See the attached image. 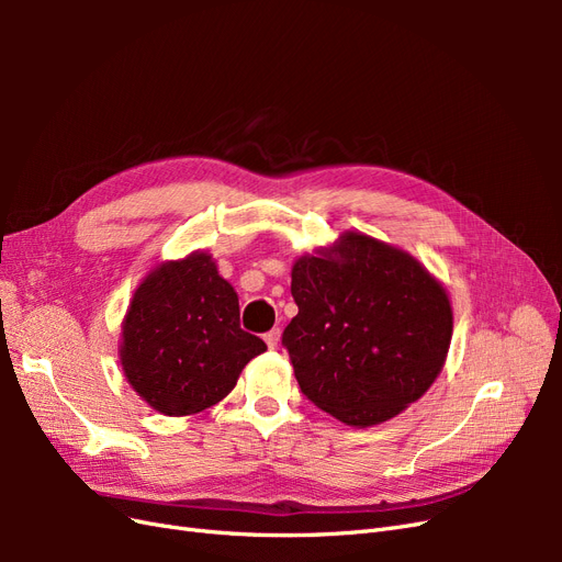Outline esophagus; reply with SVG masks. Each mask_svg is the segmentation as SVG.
I'll return each mask as SVG.
<instances>
[{
	"label": "esophagus",
	"mask_w": 562,
	"mask_h": 562,
	"mask_svg": "<svg viewBox=\"0 0 562 562\" xmlns=\"http://www.w3.org/2000/svg\"><path fill=\"white\" fill-rule=\"evenodd\" d=\"M265 342L269 349H277L281 342V330L279 328H271L269 333H265Z\"/></svg>",
	"instance_id": "1"
}]
</instances>
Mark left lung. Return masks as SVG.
Returning <instances> with one entry per match:
<instances>
[{
    "mask_svg": "<svg viewBox=\"0 0 562 562\" xmlns=\"http://www.w3.org/2000/svg\"><path fill=\"white\" fill-rule=\"evenodd\" d=\"M283 330L302 394L349 427H372L427 394L452 339L446 288L411 252L345 232L291 271Z\"/></svg>",
    "mask_w": 562,
    "mask_h": 562,
    "instance_id": "8db88e82",
    "label": "left lung"
}]
</instances>
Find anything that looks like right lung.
Here are the masks:
<instances>
[{
    "mask_svg": "<svg viewBox=\"0 0 562 562\" xmlns=\"http://www.w3.org/2000/svg\"><path fill=\"white\" fill-rule=\"evenodd\" d=\"M262 351V339L239 326V295L196 250L157 265L135 288L119 359L149 407L182 417L223 401Z\"/></svg>",
    "mask_w": 562,
    "mask_h": 562,
    "instance_id": "obj_1",
    "label": "right lung"
}]
</instances>
